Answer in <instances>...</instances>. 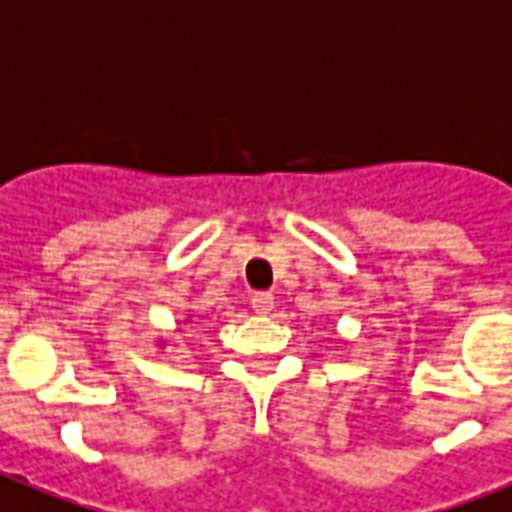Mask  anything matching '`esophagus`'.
<instances>
[{
	"instance_id": "1",
	"label": "esophagus",
	"mask_w": 512,
	"mask_h": 512,
	"mask_svg": "<svg viewBox=\"0 0 512 512\" xmlns=\"http://www.w3.org/2000/svg\"><path fill=\"white\" fill-rule=\"evenodd\" d=\"M251 308L264 316V313H270L272 308H275V297H272L270 292H256L251 297Z\"/></svg>"
}]
</instances>
